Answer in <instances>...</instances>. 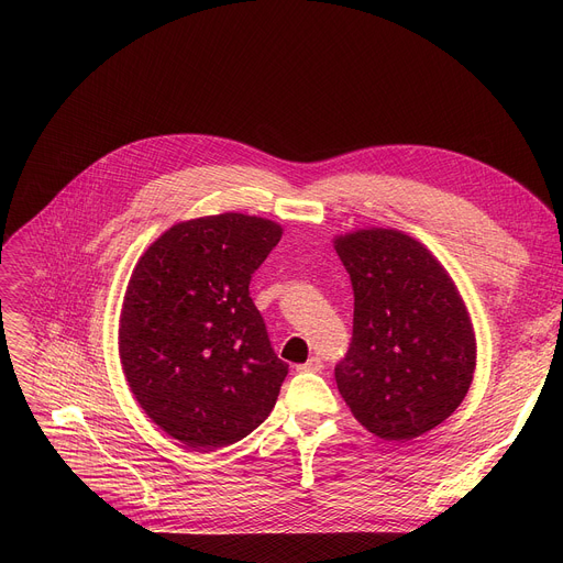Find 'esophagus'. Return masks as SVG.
I'll return each instance as SVG.
<instances>
[{
  "mask_svg": "<svg viewBox=\"0 0 563 563\" xmlns=\"http://www.w3.org/2000/svg\"><path fill=\"white\" fill-rule=\"evenodd\" d=\"M321 367H323V363H321V358H317V356H312L310 361H306L303 365H299L297 369L299 372H321Z\"/></svg>",
  "mask_w": 563,
  "mask_h": 563,
  "instance_id": "obj_1",
  "label": "esophagus"
}]
</instances>
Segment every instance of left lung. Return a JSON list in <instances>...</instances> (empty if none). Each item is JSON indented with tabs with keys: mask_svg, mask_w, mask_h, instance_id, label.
<instances>
[{
	"mask_svg": "<svg viewBox=\"0 0 563 563\" xmlns=\"http://www.w3.org/2000/svg\"><path fill=\"white\" fill-rule=\"evenodd\" d=\"M353 285V338L338 390L369 433L406 442L465 399L477 340L459 287L435 255L395 228L338 234Z\"/></svg>",
	"mask_w": 563,
	"mask_h": 563,
	"instance_id": "obj_1",
	"label": "left lung"
}]
</instances>
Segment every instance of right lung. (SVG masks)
<instances>
[{"instance_id":"obj_1","label":"right lung","mask_w":563,"mask_h":563,"mask_svg":"<svg viewBox=\"0 0 563 563\" xmlns=\"http://www.w3.org/2000/svg\"><path fill=\"white\" fill-rule=\"evenodd\" d=\"M276 221L225 212L170 225L128 283L118 353L139 406L187 450L246 438L276 406L287 363L249 285L280 242Z\"/></svg>"}]
</instances>
